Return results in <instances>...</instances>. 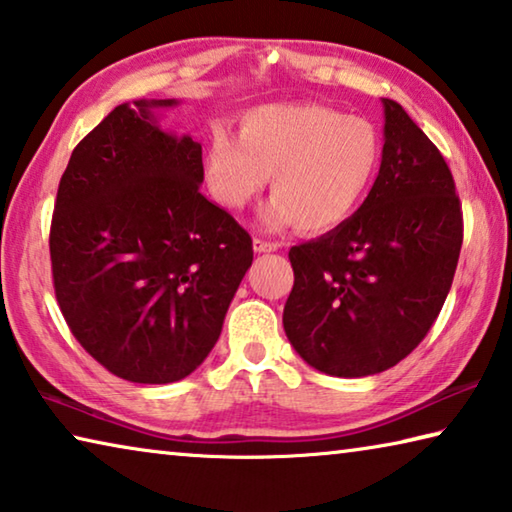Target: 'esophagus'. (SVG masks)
<instances>
[{
    "instance_id": "esophagus-1",
    "label": "esophagus",
    "mask_w": 512,
    "mask_h": 512,
    "mask_svg": "<svg viewBox=\"0 0 512 512\" xmlns=\"http://www.w3.org/2000/svg\"><path fill=\"white\" fill-rule=\"evenodd\" d=\"M253 248L255 253H273V250L280 248V244L277 241H266V239H253Z\"/></svg>"
}]
</instances>
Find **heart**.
<instances>
[{
  "label": "heart",
  "instance_id": "1",
  "mask_svg": "<svg viewBox=\"0 0 512 512\" xmlns=\"http://www.w3.org/2000/svg\"><path fill=\"white\" fill-rule=\"evenodd\" d=\"M381 155V135L368 119L318 103H280L246 112L241 137L216 128L205 151V178L216 201L239 212L273 176L264 221L320 235L366 201Z\"/></svg>",
  "mask_w": 512,
  "mask_h": 512
}]
</instances>
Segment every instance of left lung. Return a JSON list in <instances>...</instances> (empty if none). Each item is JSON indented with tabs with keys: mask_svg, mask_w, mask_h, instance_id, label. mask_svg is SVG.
<instances>
[{
	"mask_svg": "<svg viewBox=\"0 0 512 512\" xmlns=\"http://www.w3.org/2000/svg\"><path fill=\"white\" fill-rule=\"evenodd\" d=\"M384 155L363 205L293 246L287 339L311 368L368 377L427 336L452 289L463 214L447 162L406 110L384 99Z\"/></svg>",
	"mask_w": 512,
	"mask_h": 512,
	"instance_id": "left-lung-1",
	"label": "left lung"
}]
</instances>
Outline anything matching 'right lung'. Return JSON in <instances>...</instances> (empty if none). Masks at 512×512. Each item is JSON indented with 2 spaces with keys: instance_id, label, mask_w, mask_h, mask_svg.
Masks as SVG:
<instances>
[{
  "instance_id": "add662e5",
  "label": "right lung",
  "mask_w": 512,
  "mask_h": 512,
  "mask_svg": "<svg viewBox=\"0 0 512 512\" xmlns=\"http://www.w3.org/2000/svg\"><path fill=\"white\" fill-rule=\"evenodd\" d=\"M176 99L121 103L79 142L49 232L60 311L135 384L185 379L219 341L253 239L201 194L203 149L158 124Z\"/></svg>"
}]
</instances>
